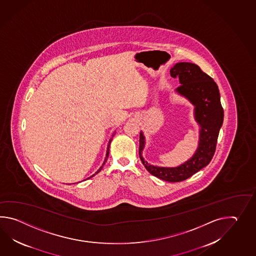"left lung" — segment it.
Segmentation results:
<instances>
[{"label": "left lung", "mask_w": 256, "mask_h": 256, "mask_svg": "<svg viewBox=\"0 0 256 256\" xmlns=\"http://www.w3.org/2000/svg\"><path fill=\"white\" fill-rule=\"evenodd\" d=\"M170 75L178 76L180 86L176 92L194 106V118L200 126L198 146L194 154L174 168L152 166L142 158L146 137L140 132L139 156L147 171L160 180L180 182L190 178L212 161L216 150L218 136L222 126L223 112L216 82L196 64L180 62L171 68Z\"/></svg>", "instance_id": "1"}]
</instances>
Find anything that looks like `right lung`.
I'll use <instances>...</instances> for the list:
<instances>
[{
  "instance_id": "right-lung-1",
  "label": "right lung",
  "mask_w": 256,
  "mask_h": 256,
  "mask_svg": "<svg viewBox=\"0 0 256 256\" xmlns=\"http://www.w3.org/2000/svg\"><path fill=\"white\" fill-rule=\"evenodd\" d=\"M114 134L115 132H114V134H112V138H110V139L109 140V144H108V147H107V152H106V156H105V159H104V164H102V166H100V168H98V170H97V172H95V174H93L92 176H90V178H92V176H94L95 174H98V172H100V170L102 169V168H104V164H105V162L107 161V159H108V158H109L110 144V142H112V137L114 136Z\"/></svg>"
}]
</instances>
